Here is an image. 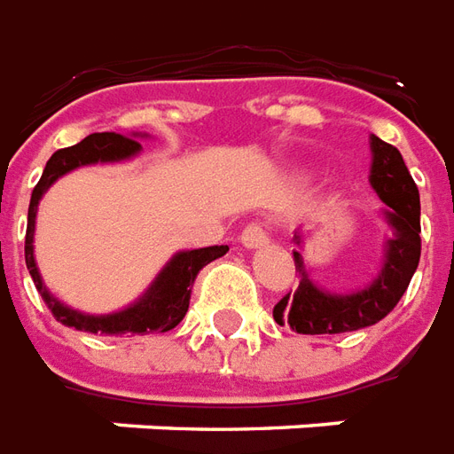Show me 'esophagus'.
Returning <instances> with one entry per match:
<instances>
[{
  "mask_svg": "<svg viewBox=\"0 0 454 454\" xmlns=\"http://www.w3.org/2000/svg\"><path fill=\"white\" fill-rule=\"evenodd\" d=\"M266 242H269V232H266L262 222H249L242 230V244L247 249H256V247H263Z\"/></svg>",
  "mask_w": 454,
  "mask_h": 454,
  "instance_id": "34e87169",
  "label": "esophagus"
}]
</instances>
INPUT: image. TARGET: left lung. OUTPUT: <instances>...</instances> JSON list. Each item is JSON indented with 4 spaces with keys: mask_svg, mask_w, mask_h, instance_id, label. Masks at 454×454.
Wrapping results in <instances>:
<instances>
[{
    "mask_svg": "<svg viewBox=\"0 0 454 454\" xmlns=\"http://www.w3.org/2000/svg\"><path fill=\"white\" fill-rule=\"evenodd\" d=\"M369 183L387 205L384 217L391 224V239L384 249V266L364 291L356 294H330L308 278L301 252H294L298 288L286 294L276 308L273 320L278 325H291L298 335H337L352 333L387 317L420 262V195L403 156L396 146L372 134V176ZM294 242L301 247L303 234L295 232Z\"/></svg>",
    "mask_w": 454,
    "mask_h": 454,
    "instance_id": "8db88e82",
    "label": "left lung"
}]
</instances>
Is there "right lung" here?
Wrapping results in <instances>:
<instances>
[{
	"mask_svg": "<svg viewBox=\"0 0 454 454\" xmlns=\"http://www.w3.org/2000/svg\"><path fill=\"white\" fill-rule=\"evenodd\" d=\"M139 137V134H134ZM134 137H121L114 131H102V134H90L85 139L70 146V149L56 151L48 159L46 168L36 188L31 192L28 202V224H27V269L36 284V291L53 313L58 323L95 335H144V333H168L181 323L188 305H191V288L195 284V276L200 273L202 266H207L215 259H220L230 252L227 244L222 247H205V249H191V252H178L170 259L163 271L156 276V281L149 286V291L141 295L139 301L124 310L112 315H85L63 305L58 298L48 294L46 284L41 281L36 259H34V230H36V210L38 200L53 183L66 176L67 170L78 166H90V163H112V160H124L137 156L141 151V144Z\"/></svg>",
	"mask_w": 454,
	"mask_h": 454,
	"instance_id": "add662e5",
	"label": "right lung"
}]
</instances>
